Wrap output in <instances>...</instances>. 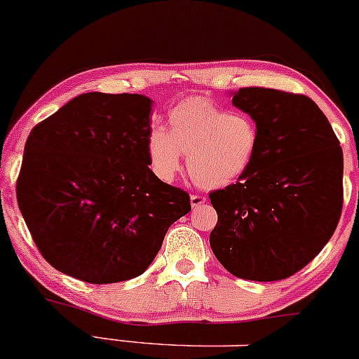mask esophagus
Returning <instances> with one entry per match:
<instances>
[{"mask_svg":"<svg viewBox=\"0 0 359 359\" xmlns=\"http://www.w3.org/2000/svg\"><path fill=\"white\" fill-rule=\"evenodd\" d=\"M207 198L204 196H197V194H194V196H191V204L192 207H198L202 204H205Z\"/></svg>","mask_w":359,"mask_h":359,"instance_id":"esophagus-1","label":"esophagus"}]
</instances>
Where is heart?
I'll return each mask as SVG.
<instances>
[{
	"label": "heart",
	"instance_id": "obj_1",
	"mask_svg": "<svg viewBox=\"0 0 359 359\" xmlns=\"http://www.w3.org/2000/svg\"><path fill=\"white\" fill-rule=\"evenodd\" d=\"M259 144L254 120L229 114L204 97H189L168 114V132L155 128L147 138V157L158 179L170 182L187 155L194 182L205 189L234 184L248 170Z\"/></svg>",
	"mask_w": 359,
	"mask_h": 359
}]
</instances>
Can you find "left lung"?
<instances>
[{
  "label": "left lung",
  "mask_w": 359,
  "mask_h": 359,
  "mask_svg": "<svg viewBox=\"0 0 359 359\" xmlns=\"http://www.w3.org/2000/svg\"><path fill=\"white\" fill-rule=\"evenodd\" d=\"M232 105L256 123L245 174L210 194L217 226L210 248L236 278L279 280L313 261L343 207V150L326 115L304 95L241 88Z\"/></svg>",
  "instance_id": "8db88e82"
}]
</instances>
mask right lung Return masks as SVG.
Wrapping results in <instances>:
<instances>
[{
  "label": "right lung",
  "instance_id": "1",
  "mask_svg": "<svg viewBox=\"0 0 359 359\" xmlns=\"http://www.w3.org/2000/svg\"><path fill=\"white\" fill-rule=\"evenodd\" d=\"M152 98L90 92L29 132L16 197L41 256L85 283L137 278L191 197L149 168Z\"/></svg>",
  "mask_w": 359,
  "mask_h": 359
}]
</instances>
